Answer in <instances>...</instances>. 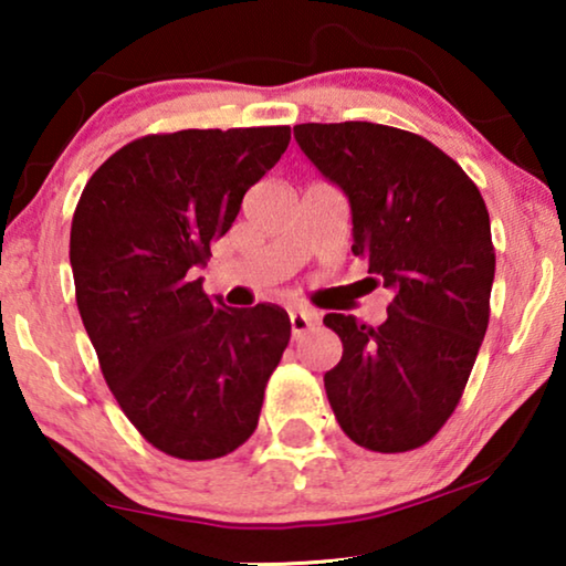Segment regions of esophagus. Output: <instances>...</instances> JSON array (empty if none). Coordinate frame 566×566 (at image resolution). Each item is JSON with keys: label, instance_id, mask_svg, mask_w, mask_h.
Segmentation results:
<instances>
[{"label": "esophagus", "instance_id": "esophagus-1", "mask_svg": "<svg viewBox=\"0 0 566 566\" xmlns=\"http://www.w3.org/2000/svg\"><path fill=\"white\" fill-rule=\"evenodd\" d=\"M289 319H291V335L293 339H298L301 335H306V332L314 327L316 316L312 312H291Z\"/></svg>", "mask_w": 566, "mask_h": 566}]
</instances>
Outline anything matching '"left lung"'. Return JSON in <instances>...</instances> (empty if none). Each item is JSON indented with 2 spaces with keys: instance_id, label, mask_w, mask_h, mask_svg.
Returning <instances> with one entry per match:
<instances>
[{
  "instance_id": "8db88e82",
  "label": "left lung",
  "mask_w": 566,
  "mask_h": 566,
  "mask_svg": "<svg viewBox=\"0 0 566 566\" xmlns=\"http://www.w3.org/2000/svg\"><path fill=\"white\" fill-rule=\"evenodd\" d=\"M301 151L350 200L353 254L394 291L389 316L324 324L343 358L324 389L345 436L405 453L453 415L490 324V213L469 175L428 138L381 123H301Z\"/></svg>"
}]
</instances>
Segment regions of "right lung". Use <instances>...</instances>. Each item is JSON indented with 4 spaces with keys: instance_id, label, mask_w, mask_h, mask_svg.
<instances>
[{
    "instance_id": "1",
    "label": "right lung",
    "mask_w": 566,
    "mask_h": 566,
    "mask_svg": "<svg viewBox=\"0 0 566 566\" xmlns=\"http://www.w3.org/2000/svg\"><path fill=\"white\" fill-rule=\"evenodd\" d=\"M289 142V126L142 136L76 203L69 260L84 329L123 415L175 459H221L252 436L291 339L281 306H223L196 277Z\"/></svg>"
}]
</instances>
